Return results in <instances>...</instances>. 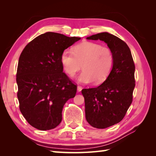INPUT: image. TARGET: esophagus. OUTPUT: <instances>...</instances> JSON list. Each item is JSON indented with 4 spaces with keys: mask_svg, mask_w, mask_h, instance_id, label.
Here are the masks:
<instances>
[{
    "mask_svg": "<svg viewBox=\"0 0 156 156\" xmlns=\"http://www.w3.org/2000/svg\"><path fill=\"white\" fill-rule=\"evenodd\" d=\"M82 87H81V86H78V87H77V90H78V92H80V91L82 90Z\"/></svg>",
    "mask_w": 156,
    "mask_h": 156,
    "instance_id": "1",
    "label": "esophagus"
}]
</instances>
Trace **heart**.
Masks as SVG:
<instances>
[{
  "instance_id": "b5f03b06",
  "label": "heart",
  "mask_w": 156,
  "mask_h": 156,
  "mask_svg": "<svg viewBox=\"0 0 156 156\" xmlns=\"http://www.w3.org/2000/svg\"><path fill=\"white\" fill-rule=\"evenodd\" d=\"M60 61L65 72L74 76L82 68L84 69L79 77L82 83L104 82L112 69L114 55L111 49L98 43L85 41L75 45L72 53L64 51Z\"/></svg>"
}]
</instances>
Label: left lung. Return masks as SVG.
<instances>
[{
  "mask_svg": "<svg viewBox=\"0 0 156 156\" xmlns=\"http://www.w3.org/2000/svg\"><path fill=\"white\" fill-rule=\"evenodd\" d=\"M87 39L105 41L114 55L112 69L103 83L82 90L87 121L93 127L105 129L120 122L133 101L135 64L129 46L117 36L104 32Z\"/></svg>",
  "mask_w": 156,
  "mask_h": 156,
  "instance_id": "1",
  "label": "left lung"
}]
</instances>
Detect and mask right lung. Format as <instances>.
<instances>
[{
	"label": "right lung",
	"instance_id": "1",
	"mask_svg": "<svg viewBox=\"0 0 156 156\" xmlns=\"http://www.w3.org/2000/svg\"><path fill=\"white\" fill-rule=\"evenodd\" d=\"M80 37L47 32L25 46L16 71L19 109L32 127L45 131L60 123L62 109L77 86L63 72L61 55Z\"/></svg>",
	"mask_w": 156,
	"mask_h": 156
}]
</instances>
